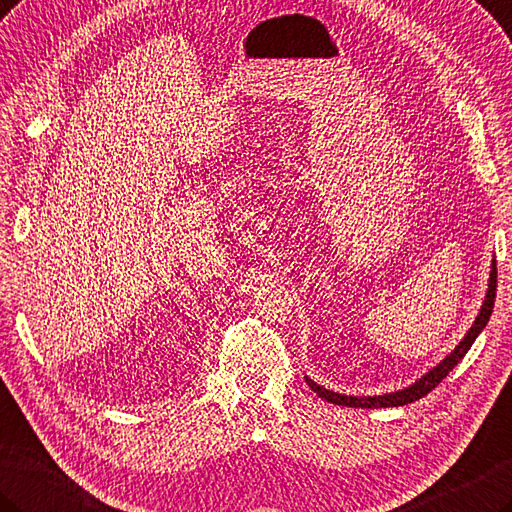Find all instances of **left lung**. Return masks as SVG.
<instances>
[{
  "label": "left lung",
  "instance_id": "obj_1",
  "mask_svg": "<svg viewBox=\"0 0 512 512\" xmlns=\"http://www.w3.org/2000/svg\"><path fill=\"white\" fill-rule=\"evenodd\" d=\"M495 293H497V264L493 262V270H490V284H488V293L484 299V306L479 310V315L475 319V324L470 326V330L466 333V337L459 342V346L450 353L442 364L435 366L430 373H426L419 382H415L413 386H408L404 390H397V393H390V395H379V397H348V395H339L333 393V390H326L322 386H317L315 382H310L306 379L308 386L315 390V393L324 399V402L330 404H337V406H350V408H390V406H404V404H413L417 399L426 397L430 390L437 388L442 384V379L453 370L459 362H462V357L468 353V348L473 346V342L477 339V335L482 333L484 326L488 324L490 313H493V306H495Z\"/></svg>",
  "mask_w": 512,
  "mask_h": 512
}]
</instances>
